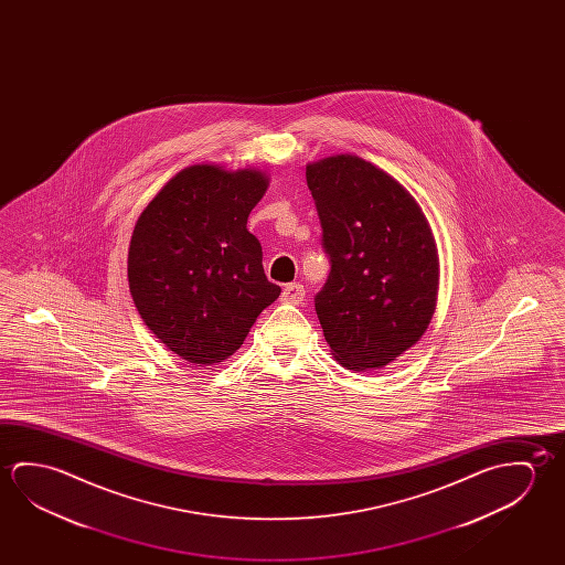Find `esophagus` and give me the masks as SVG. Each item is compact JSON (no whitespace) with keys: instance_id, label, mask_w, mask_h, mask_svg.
I'll list each match as a JSON object with an SVG mask.
<instances>
[{"instance_id":"1","label":"esophagus","mask_w":565,"mask_h":565,"mask_svg":"<svg viewBox=\"0 0 565 565\" xmlns=\"http://www.w3.org/2000/svg\"><path fill=\"white\" fill-rule=\"evenodd\" d=\"M303 299H306V287L301 286V284H289V286L284 287V291H281V301H284V303L299 306Z\"/></svg>"}]
</instances>
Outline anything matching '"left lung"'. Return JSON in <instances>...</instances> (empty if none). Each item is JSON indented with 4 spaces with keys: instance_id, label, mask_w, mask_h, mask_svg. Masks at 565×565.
Listing matches in <instances>:
<instances>
[{
    "instance_id": "1",
    "label": "left lung",
    "mask_w": 565,
    "mask_h": 565,
    "mask_svg": "<svg viewBox=\"0 0 565 565\" xmlns=\"http://www.w3.org/2000/svg\"><path fill=\"white\" fill-rule=\"evenodd\" d=\"M331 271L315 311L334 361L379 371L431 323L439 256L426 214L406 186L371 161L339 153L306 167Z\"/></svg>"
}]
</instances>
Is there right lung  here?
<instances>
[{"instance_id": "add662e5", "label": "right lung", "mask_w": 565, "mask_h": 565, "mask_svg": "<svg viewBox=\"0 0 565 565\" xmlns=\"http://www.w3.org/2000/svg\"><path fill=\"white\" fill-rule=\"evenodd\" d=\"M268 185L254 167L199 163L169 179L139 214L128 250L131 299L149 331L183 361H226L281 294L246 228Z\"/></svg>"}]
</instances>
